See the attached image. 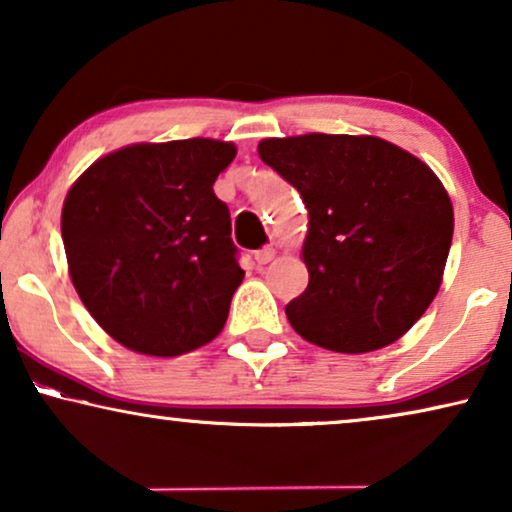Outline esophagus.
I'll return each mask as SVG.
<instances>
[{"mask_svg": "<svg viewBox=\"0 0 512 512\" xmlns=\"http://www.w3.org/2000/svg\"><path fill=\"white\" fill-rule=\"evenodd\" d=\"M275 254L277 251L272 249V247H263V249H258L256 254H254V261L258 263V265H268L272 258H275Z\"/></svg>", "mask_w": 512, "mask_h": 512, "instance_id": "34e87169", "label": "esophagus"}]
</instances>
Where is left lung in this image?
<instances>
[{"mask_svg": "<svg viewBox=\"0 0 512 512\" xmlns=\"http://www.w3.org/2000/svg\"><path fill=\"white\" fill-rule=\"evenodd\" d=\"M258 156L298 188L310 216V284L286 305L296 333L342 354L408 333L436 298L454 233L431 167L370 135L272 137Z\"/></svg>", "mask_w": 512, "mask_h": 512, "instance_id": "8db88e82", "label": "left lung"}]
</instances>
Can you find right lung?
<instances>
[{
	"label": "right lung",
	"mask_w": 512,
	"mask_h": 512,
	"mask_svg": "<svg viewBox=\"0 0 512 512\" xmlns=\"http://www.w3.org/2000/svg\"><path fill=\"white\" fill-rule=\"evenodd\" d=\"M235 144H132L95 160L62 205L69 277L116 342L179 356L221 333L242 284L230 212L214 181Z\"/></svg>",
	"instance_id": "right-lung-1"
}]
</instances>
